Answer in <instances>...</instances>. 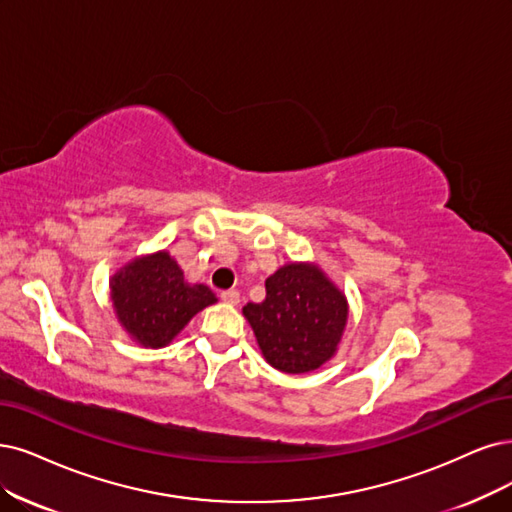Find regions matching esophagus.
Instances as JSON below:
<instances>
[{"mask_svg": "<svg viewBox=\"0 0 512 512\" xmlns=\"http://www.w3.org/2000/svg\"><path fill=\"white\" fill-rule=\"evenodd\" d=\"M221 299L225 301V304L236 306L240 301V293L236 289H227V291H221Z\"/></svg>", "mask_w": 512, "mask_h": 512, "instance_id": "esophagus-1", "label": "esophagus"}]
</instances>
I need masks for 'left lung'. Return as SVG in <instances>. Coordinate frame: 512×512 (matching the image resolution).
I'll return each instance as SVG.
<instances>
[{
	"label": "left lung",
	"instance_id": "1",
	"mask_svg": "<svg viewBox=\"0 0 512 512\" xmlns=\"http://www.w3.org/2000/svg\"><path fill=\"white\" fill-rule=\"evenodd\" d=\"M266 361L285 373H308L335 354L348 304L344 293L308 263H289L266 280V299L242 308Z\"/></svg>",
	"mask_w": 512,
	"mask_h": 512
}]
</instances>
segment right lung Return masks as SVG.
Wrapping results in <instances>:
<instances>
[{
    "instance_id": "right-lung-1",
    "label": "right lung",
    "mask_w": 512,
    "mask_h": 512,
    "mask_svg": "<svg viewBox=\"0 0 512 512\" xmlns=\"http://www.w3.org/2000/svg\"><path fill=\"white\" fill-rule=\"evenodd\" d=\"M111 299L124 329L151 348L166 346L189 318L217 301L206 285H187L166 251L135 259L113 276Z\"/></svg>"
}]
</instances>
